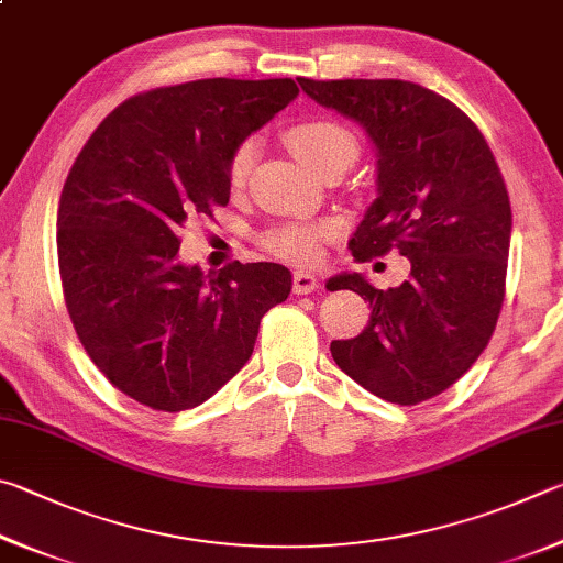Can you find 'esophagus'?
<instances>
[{
  "label": "esophagus",
  "instance_id": "1",
  "mask_svg": "<svg viewBox=\"0 0 563 563\" xmlns=\"http://www.w3.org/2000/svg\"><path fill=\"white\" fill-rule=\"evenodd\" d=\"M319 289V276L313 272H294V294H311Z\"/></svg>",
  "mask_w": 563,
  "mask_h": 563
}]
</instances>
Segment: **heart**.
<instances>
[{"label":"heart","instance_id":"obj_1","mask_svg":"<svg viewBox=\"0 0 563 563\" xmlns=\"http://www.w3.org/2000/svg\"><path fill=\"white\" fill-rule=\"evenodd\" d=\"M287 143L291 153L299 161L319 173L323 165L333 161H346L349 165L356 161L358 143L349 128L341 123L327 121V118H307V121H297L287 128ZM256 157V143L242 141L234 147L230 161H227V183L230 187H242L246 183L252 165ZM333 234L331 222H317V224H287L276 227L264 236V246L272 254L282 256V260L291 262H311L319 256L321 242L329 240Z\"/></svg>","mask_w":563,"mask_h":563}]
</instances>
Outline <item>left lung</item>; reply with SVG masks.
I'll list each match as a JSON object with an SVG mask.
<instances>
[{
	"mask_svg": "<svg viewBox=\"0 0 563 563\" xmlns=\"http://www.w3.org/2000/svg\"><path fill=\"white\" fill-rule=\"evenodd\" d=\"M299 86L376 145L378 197L349 240L353 256L410 260L408 279L388 291L356 272L333 276L331 289L371 301V321L333 341L331 356L373 396L416 406L465 376L497 327L511 236L505 177L479 128L430 88L398 78Z\"/></svg>",
	"mask_w": 563,
	"mask_h": 563,
	"instance_id": "left-lung-1",
	"label": "left lung"
}]
</instances>
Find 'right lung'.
Returning a JSON list of instances; mask_svg holds the SVG:
<instances>
[{
	"label": "right lung",
	"mask_w": 563,
	"mask_h": 563,
	"mask_svg": "<svg viewBox=\"0 0 563 563\" xmlns=\"http://www.w3.org/2000/svg\"><path fill=\"white\" fill-rule=\"evenodd\" d=\"M297 96L291 78L153 88L108 113L68 170L56 217L68 317L98 371L147 408L212 398L289 297L282 264H183L177 230L230 202L232 151Z\"/></svg>",
	"instance_id": "right-lung-1"
}]
</instances>
